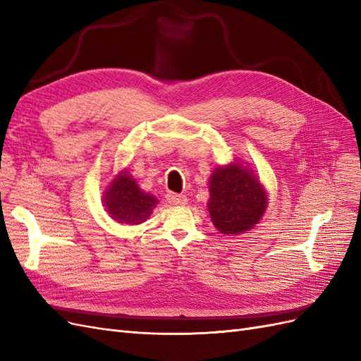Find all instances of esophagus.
<instances>
[{"mask_svg":"<svg viewBox=\"0 0 361 361\" xmlns=\"http://www.w3.org/2000/svg\"><path fill=\"white\" fill-rule=\"evenodd\" d=\"M167 202L171 203V204H187L188 199L185 197V195H180V194H167Z\"/></svg>","mask_w":361,"mask_h":361,"instance_id":"esophagus-1","label":"esophagus"}]
</instances>
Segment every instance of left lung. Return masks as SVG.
Masks as SVG:
<instances>
[{"mask_svg": "<svg viewBox=\"0 0 361 361\" xmlns=\"http://www.w3.org/2000/svg\"><path fill=\"white\" fill-rule=\"evenodd\" d=\"M267 191L251 169L233 162L212 171L207 209L218 232L239 235L253 228L267 209Z\"/></svg>", "mask_w": 361, "mask_h": 361, "instance_id": "8db88e82", "label": "left lung"}]
</instances>
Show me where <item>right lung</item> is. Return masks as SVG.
Listing matches in <instances>:
<instances>
[{"label": "right lung", "instance_id": "add662e5", "mask_svg": "<svg viewBox=\"0 0 361 361\" xmlns=\"http://www.w3.org/2000/svg\"><path fill=\"white\" fill-rule=\"evenodd\" d=\"M158 200L155 195L141 191L135 179L125 170L120 171L104 192V206L116 221L140 224L150 216Z\"/></svg>", "mask_w": 361, "mask_h": 361}]
</instances>
